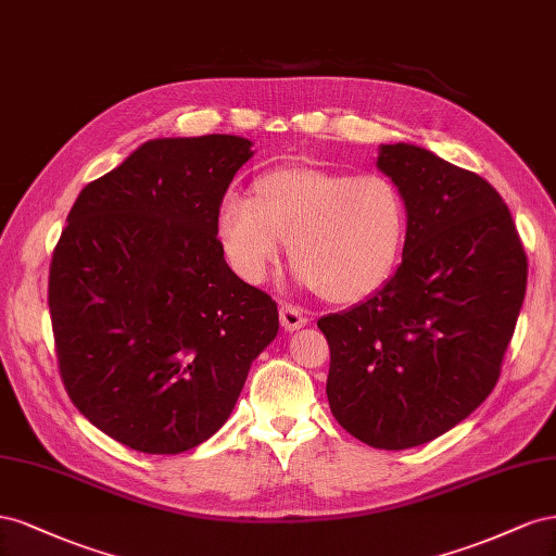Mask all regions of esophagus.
<instances>
[{
  "label": "esophagus",
  "instance_id": "34e87169",
  "mask_svg": "<svg viewBox=\"0 0 556 556\" xmlns=\"http://www.w3.org/2000/svg\"><path fill=\"white\" fill-rule=\"evenodd\" d=\"M279 319H281V326L287 328V330H298V328H303L309 321V314L305 309L291 305V303H281Z\"/></svg>",
  "mask_w": 556,
  "mask_h": 556
}]
</instances>
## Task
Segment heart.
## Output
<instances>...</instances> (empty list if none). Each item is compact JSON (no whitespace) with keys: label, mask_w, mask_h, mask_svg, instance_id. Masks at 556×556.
Returning <instances> with one entry per match:
<instances>
[{"label":"heart","mask_w":556,"mask_h":556,"mask_svg":"<svg viewBox=\"0 0 556 556\" xmlns=\"http://www.w3.org/2000/svg\"><path fill=\"white\" fill-rule=\"evenodd\" d=\"M407 200L387 174L293 165L230 190L216 210V240L249 283L265 281L289 242L298 277L328 303L349 305L391 279L407 237Z\"/></svg>","instance_id":"obj_1"}]
</instances>
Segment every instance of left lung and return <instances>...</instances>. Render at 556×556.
<instances>
[{
	"mask_svg": "<svg viewBox=\"0 0 556 556\" xmlns=\"http://www.w3.org/2000/svg\"><path fill=\"white\" fill-rule=\"evenodd\" d=\"M403 188V263L361 305L316 321L330 346L326 393L344 431L377 450L447 433L501 377L527 293L510 210L475 172L415 144H382Z\"/></svg>",
	"mask_w": 556,
	"mask_h": 556,
	"instance_id": "8db88e82",
	"label": "left lung"
}]
</instances>
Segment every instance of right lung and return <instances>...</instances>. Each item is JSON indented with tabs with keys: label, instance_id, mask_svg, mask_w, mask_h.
<instances>
[{
	"label": "right lung",
	"instance_id": "obj_1",
	"mask_svg": "<svg viewBox=\"0 0 556 556\" xmlns=\"http://www.w3.org/2000/svg\"><path fill=\"white\" fill-rule=\"evenodd\" d=\"M251 155L235 135L151 139L78 193L55 244L62 384L130 450L179 454L212 438L277 338V303L216 240L218 202Z\"/></svg>",
	"mask_w": 556,
	"mask_h": 556
}]
</instances>
